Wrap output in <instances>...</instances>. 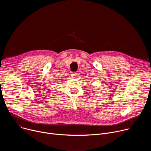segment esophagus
I'll return each instance as SVG.
<instances>
[{
    "label": "esophagus",
    "instance_id": "1",
    "mask_svg": "<svg viewBox=\"0 0 151 151\" xmlns=\"http://www.w3.org/2000/svg\"><path fill=\"white\" fill-rule=\"evenodd\" d=\"M77 75H78V74H77L76 72H73L71 73V76H72V78H75V77L77 76Z\"/></svg>",
    "mask_w": 151,
    "mask_h": 151
}]
</instances>
